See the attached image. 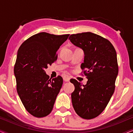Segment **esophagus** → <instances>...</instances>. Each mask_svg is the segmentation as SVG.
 <instances>
[{
	"label": "esophagus",
	"mask_w": 133,
	"mask_h": 133,
	"mask_svg": "<svg viewBox=\"0 0 133 133\" xmlns=\"http://www.w3.org/2000/svg\"><path fill=\"white\" fill-rule=\"evenodd\" d=\"M63 79L65 82H69L70 80V77L68 75H65L63 77Z\"/></svg>",
	"instance_id": "1"
}]
</instances>
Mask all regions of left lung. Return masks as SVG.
I'll return each instance as SVG.
<instances>
[{
  "label": "left lung",
  "instance_id": "left-lung-1",
  "mask_svg": "<svg viewBox=\"0 0 133 133\" xmlns=\"http://www.w3.org/2000/svg\"><path fill=\"white\" fill-rule=\"evenodd\" d=\"M69 40L84 52L81 64L88 79L86 85L76 79L70 82L75 87L71 93L73 108L80 117L91 119L105 110L115 90L118 74L117 54L108 40L91 32L71 34Z\"/></svg>",
  "mask_w": 133,
  "mask_h": 133
}]
</instances>
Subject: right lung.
<instances>
[{
    "label": "right lung",
    "instance_id": "right-lung-1",
    "mask_svg": "<svg viewBox=\"0 0 133 133\" xmlns=\"http://www.w3.org/2000/svg\"><path fill=\"white\" fill-rule=\"evenodd\" d=\"M70 34H34L21 45L14 72L17 91L27 111L43 117L51 112L63 84L61 76L52 80L45 71L57 60V51Z\"/></svg>",
    "mask_w": 133,
    "mask_h": 133
}]
</instances>
